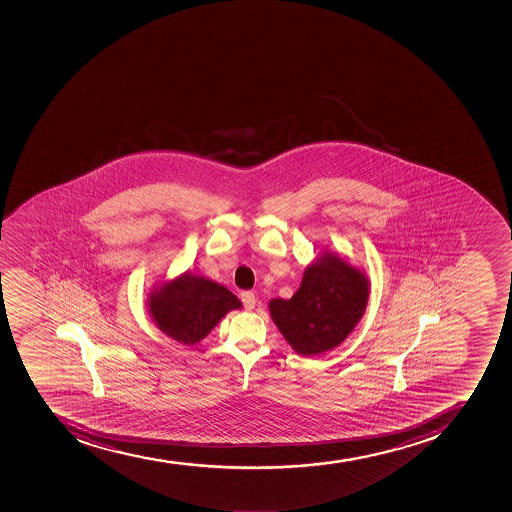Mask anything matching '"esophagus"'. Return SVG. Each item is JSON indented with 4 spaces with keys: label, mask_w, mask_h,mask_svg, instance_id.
Here are the masks:
<instances>
[{
    "label": "esophagus",
    "mask_w": 512,
    "mask_h": 512,
    "mask_svg": "<svg viewBox=\"0 0 512 512\" xmlns=\"http://www.w3.org/2000/svg\"><path fill=\"white\" fill-rule=\"evenodd\" d=\"M240 300L244 303L245 310H252V308H255V303H257V298L252 292L240 293Z\"/></svg>",
    "instance_id": "esophagus-1"
}]
</instances>
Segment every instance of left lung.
Masks as SVG:
<instances>
[{"mask_svg": "<svg viewBox=\"0 0 512 512\" xmlns=\"http://www.w3.org/2000/svg\"><path fill=\"white\" fill-rule=\"evenodd\" d=\"M368 298L365 270L325 250L305 268L293 297L273 298L268 310L295 353L317 356L346 340L365 315Z\"/></svg>", "mask_w": 512, "mask_h": 512, "instance_id": "obj_1", "label": "left lung"}]
</instances>
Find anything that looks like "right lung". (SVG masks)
Returning <instances> with one entry per match:
<instances>
[{
	"label": "right lung",
	"instance_id": "1",
	"mask_svg": "<svg viewBox=\"0 0 512 512\" xmlns=\"http://www.w3.org/2000/svg\"><path fill=\"white\" fill-rule=\"evenodd\" d=\"M147 308L162 333L184 345H195L242 303L224 285L184 272L157 285L147 297Z\"/></svg>",
	"mask_w": 512,
	"mask_h": 512
}]
</instances>
